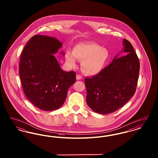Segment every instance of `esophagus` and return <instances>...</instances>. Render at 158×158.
Here are the masks:
<instances>
[{"label": "esophagus", "instance_id": "esophagus-1", "mask_svg": "<svg viewBox=\"0 0 158 158\" xmlns=\"http://www.w3.org/2000/svg\"><path fill=\"white\" fill-rule=\"evenodd\" d=\"M82 78V77L81 76V75H76V79L77 80H80V79H81Z\"/></svg>", "mask_w": 158, "mask_h": 158}]
</instances>
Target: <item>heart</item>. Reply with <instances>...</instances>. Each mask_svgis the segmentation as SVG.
Listing matches in <instances>:
<instances>
[{
    "label": "heart",
    "mask_w": 158,
    "mask_h": 158,
    "mask_svg": "<svg viewBox=\"0 0 158 158\" xmlns=\"http://www.w3.org/2000/svg\"><path fill=\"white\" fill-rule=\"evenodd\" d=\"M110 57L108 50L93 43H82L76 45L73 52H68L65 58L68 64L75 67L77 59L82 61L83 72L88 75L99 73L105 67Z\"/></svg>",
    "instance_id": "b5f03b06"
}]
</instances>
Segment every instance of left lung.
<instances>
[{
  "mask_svg": "<svg viewBox=\"0 0 158 158\" xmlns=\"http://www.w3.org/2000/svg\"><path fill=\"white\" fill-rule=\"evenodd\" d=\"M123 47L112 62L97 75L85 79L86 103L95 113H114L135 93L140 63L131 44L123 40ZM123 53L125 56L119 58Z\"/></svg>",
  "mask_w": 158,
  "mask_h": 158,
  "instance_id": "1",
  "label": "left lung"
}]
</instances>
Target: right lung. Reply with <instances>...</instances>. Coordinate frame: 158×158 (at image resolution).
Here are the masks:
<instances>
[{
  "mask_svg": "<svg viewBox=\"0 0 158 158\" xmlns=\"http://www.w3.org/2000/svg\"><path fill=\"white\" fill-rule=\"evenodd\" d=\"M61 46L56 38L38 34L30 39L21 56L23 92L32 104L44 111L61 107L69 88L76 82L75 72L63 71L54 56Z\"/></svg>",
  "mask_w": 158,
  "mask_h": 158,
  "instance_id": "add662e5",
  "label": "right lung"
}]
</instances>
